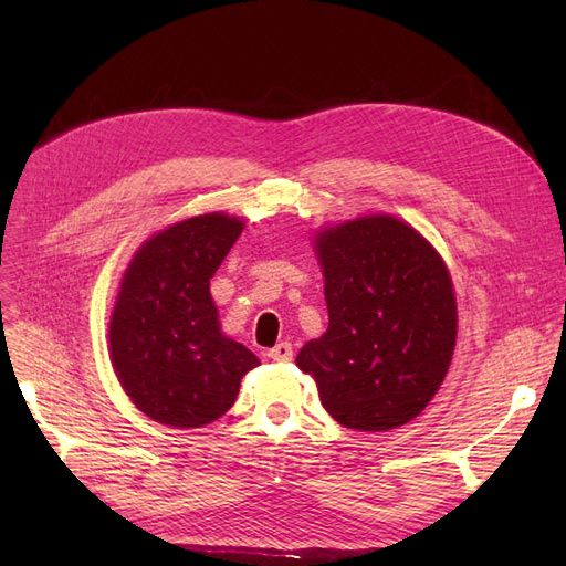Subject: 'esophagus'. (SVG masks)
<instances>
[{"instance_id": "34e87169", "label": "esophagus", "mask_w": 566, "mask_h": 566, "mask_svg": "<svg viewBox=\"0 0 566 566\" xmlns=\"http://www.w3.org/2000/svg\"><path fill=\"white\" fill-rule=\"evenodd\" d=\"M268 358L275 360V363H289V360H293V346L289 342H282V344H277V346L268 350Z\"/></svg>"}]
</instances>
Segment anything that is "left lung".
Segmentation results:
<instances>
[{"mask_svg":"<svg viewBox=\"0 0 566 566\" xmlns=\"http://www.w3.org/2000/svg\"><path fill=\"white\" fill-rule=\"evenodd\" d=\"M328 331L295 365L323 408L355 431H390L427 408L450 369L457 298L448 265L424 235L392 216L323 229Z\"/></svg>","mask_w":566,"mask_h":566,"instance_id":"1","label":"left lung"}]
</instances>
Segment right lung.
<instances>
[{"instance_id":"add662e5","label":"right lung","mask_w":566,"mask_h":566,"mask_svg":"<svg viewBox=\"0 0 566 566\" xmlns=\"http://www.w3.org/2000/svg\"><path fill=\"white\" fill-rule=\"evenodd\" d=\"M243 222L206 213L176 222L133 256L109 321L118 382L148 418L176 427L211 424L233 406L256 355L229 339L211 298V277Z\"/></svg>"}]
</instances>
